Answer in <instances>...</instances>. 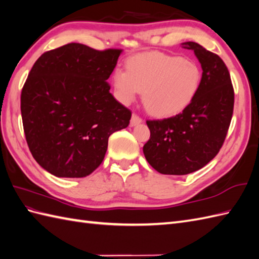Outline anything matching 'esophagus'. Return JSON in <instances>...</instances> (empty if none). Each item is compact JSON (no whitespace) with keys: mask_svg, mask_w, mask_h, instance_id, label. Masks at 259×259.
Returning <instances> with one entry per match:
<instances>
[{"mask_svg":"<svg viewBox=\"0 0 259 259\" xmlns=\"http://www.w3.org/2000/svg\"><path fill=\"white\" fill-rule=\"evenodd\" d=\"M141 122H142V119L139 116H137L134 113V115H132V117H131V120H130V124L132 125V127H134V125L139 124Z\"/></svg>","mask_w":259,"mask_h":259,"instance_id":"1","label":"esophagus"}]
</instances>
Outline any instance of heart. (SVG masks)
Segmentation results:
<instances>
[{"mask_svg": "<svg viewBox=\"0 0 259 259\" xmlns=\"http://www.w3.org/2000/svg\"><path fill=\"white\" fill-rule=\"evenodd\" d=\"M202 83L201 67L194 61L161 52L130 57L125 70L112 76L116 98L129 105L142 93L146 109L154 117L179 115L196 97Z\"/></svg>", "mask_w": 259, "mask_h": 259, "instance_id": "b5f03b06", "label": "heart"}]
</instances>
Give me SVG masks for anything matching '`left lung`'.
<instances>
[{
  "mask_svg": "<svg viewBox=\"0 0 259 259\" xmlns=\"http://www.w3.org/2000/svg\"><path fill=\"white\" fill-rule=\"evenodd\" d=\"M182 45L193 51L201 64V88L181 113L148 120L150 139L143 146L149 164L170 176L197 171L215 158L224 143L234 108L230 71L222 58L194 41Z\"/></svg>",
  "mask_w": 259,
  "mask_h": 259,
  "instance_id": "obj_1",
  "label": "left lung"
}]
</instances>
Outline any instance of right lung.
Instances as JSON below:
<instances>
[{"instance_id": "1", "label": "right lung", "mask_w": 259, "mask_h": 259, "mask_svg": "<svg viewBox=\"0 0 259 259\" xmlns=\"http://www.w3.org/2000/svg\"><path fill=\"white\" fill-rule=\"evenodd\" d=\"M121 50L70 43L44 53L21 94L24 134L36 162L57 178H83L101 164L108 138L128 127L131 111L106 80Z\"/></svg>"}]
</instances>
